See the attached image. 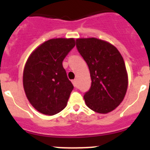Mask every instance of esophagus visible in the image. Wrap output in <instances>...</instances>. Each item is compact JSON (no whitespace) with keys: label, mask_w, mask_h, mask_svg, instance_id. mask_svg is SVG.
<instances>
[{"label":"esophagus","mask_w":150,"mask_h":150,"mask_svg":"<svg viewBox=\"0 0 150 150\" xmlns=\"http://www.w3.org/2000/svg\"><path fill=\"white\" fill-rule=\"evenodd\" d=\"M72 83L75 88H76V87H77V80H76V79H74V80H72Z\"/></svg>","instance_id":"obj_1"}]
</instances>
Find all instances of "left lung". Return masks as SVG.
Returning <instances> with one entry per match:
<instances>
[{
    "mask_svg": "<svg viewBox=\"0 0 150 150\" xmlns=\"http://www.w3.org/2000/svg\"><path fill=\"white\" fill-rule=\"evenodd\" d=\"M76 48L88 66L91 85L84 95L86 104L98 113L111 112L121 104L128 88V74L119 50L107 41L76 39Z\"/></svg>",
    "mask_w": 150,
    "mask_h": 150,
    "instance_id": "left-lung-1",
    "label": "left lung"
}]
</instances>
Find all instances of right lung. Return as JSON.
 Instances as JSON below:
<instances>
[{
  "instance_id": "add662e5",
  "label": "right lung",
  "mask_w": 150,
  "mask_h": 150,
  "mask_svg": "<svg viewBox=\"0 0 150 150\" xmlns=\"http://www.w3.org/2000/svg\"><path fill=\"white\" fill-rule=\"evenodd\" d=\"M75 46L74 38L46 41L30 54L23 72V86L30 104L52 116L66 107L74 86L62 62Z\"/></svg>"
}]
</instances>
